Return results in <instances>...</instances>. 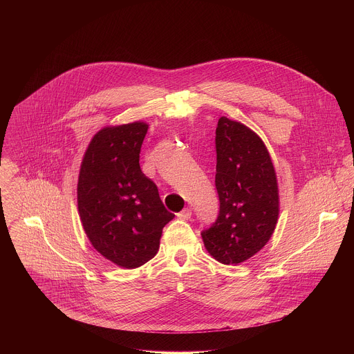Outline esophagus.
Wrapping results in <instances>:
<instances>
[{"mask_svg": "<svg viewBox=\"0 0 354 354\" xmlns=\"http://www.w3.org/2000/svg\"><path fill=\"white\" fill-rule=\"evenodd\" d=\"M177 216H178L180 219H189V218L192 216V208H189V207L184 208L181 212L177 214Z\"/></svg>", "mask_w": 354, "mask_h": 354, "instance_id": "1", "label": "esophagus"}]
</instances>
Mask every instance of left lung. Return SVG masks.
Segmentation results:
<instances>
[{"label": "left lung", "mask_w": 354, "mask_h": 354, "mask_svg": "<svg viewBox=\"0 0 354 354\" xmlns=\"http://www.w3.org/2000/svg\"><path fill=\"white\" fill-rule=\"evenodd\" d=\"M219 214L202 232L208 253L239 264L271 239L279 215L277 174L263 140L241 122L221 117L215 131Z\"/></svg>", "instance_id": "obj_1"}]
</instances>
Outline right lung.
I'll return each mask as SVG.
<instances>
[{
    "label": "right lung",
    "instance_id": "1",
    "mask_svg": "<svg viewBox=\"0 0 354 354\" xmlns=\"http://www.w3.org/2000/svg\"><path fill=\"white\" fill-rule=\"evenodd\" d=\"M146 122L106 127L90 142L79 173L77 208L84 232L103 257L136 268L159 250L174 214L140 169Z\"/></svg>",
    "mask_w": 354,
    "mask_h": 354
}]
</instances>
